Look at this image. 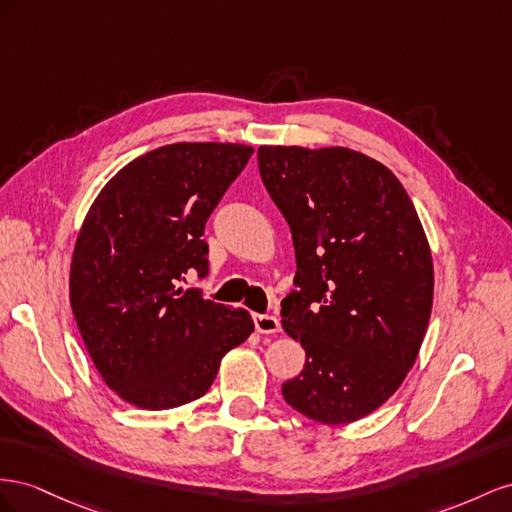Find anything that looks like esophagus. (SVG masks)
<instances>
[{"mask_svg": "<svg viewBox=\"0 0 512 512\" xmlns=\"http://www.w3.org/2000/svg\"><path fill=\"white\" fill-rule=\"evenodd\" d=\"M253 321H255V330L261 332V334H274V332L281 330V321H279V317H274V315L255 313Z\"/></svg>", "mask_w": 512, "mask_h": 512, "instance_id": "obj_1", "label": "esophagus"}]
</instances>
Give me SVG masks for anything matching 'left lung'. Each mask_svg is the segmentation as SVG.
<instances>
[{"label": "left lung", "mask_w": 512, "mask_h": 512, "mask_svg": "<svg viewBox=\"0 0 512 512\" xmlns=\"http://www.w3.org/2000/svg\"><path fill=\"white\" fill-rule=\"evenodd\" d=\"M257 163L298 268L281 317L306 362L283 397L324 425L360 420L403 384L425 339L433 306L425 229L397 175L360 152L261 145Z\"/></svg>", "instance_id": "obj_1"}]
</instances>
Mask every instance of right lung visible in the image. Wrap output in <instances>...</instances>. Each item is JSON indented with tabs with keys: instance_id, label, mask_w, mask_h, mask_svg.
<instances>
[{
	"instance_id": "add662e5",
	"label": "right lung",
	"mask_w": 512,
	"mask_h": 512,
	"mask_svg": "<svg viewBox=\"0 0 512 512\" xmlns=\"http://www.w3.org/2000/svg\"><path fill=\"white\" fill-rule=\"evenodd\" d=\"M251 154L240 143L163 145L115 173L85 216L72 313L100 377L141 410L203 397L255 328L248 311L178 287L208 276L203 229Z\"/></svg>"
}]
</instances>
